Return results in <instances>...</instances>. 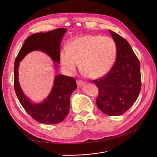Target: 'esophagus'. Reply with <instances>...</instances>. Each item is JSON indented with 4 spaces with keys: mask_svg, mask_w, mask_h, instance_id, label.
I'll use <instances>...</instances> for the list:
<instances>
[{
    "mask_svg": "<svg viewBox=\"0 0 157 157\" xmlns=\"http://www.w3.org/2000/svg\"><path fill=\"white\" fill-rule=\"evenodd\" d=\"M76 83H77L78 86L81 87V86H84V85H85V82H84V81H81V80L77 79V80H76Z\"/></svg>",
    "mask_w": 157,
    "mask_h": 157,
    "instance_id": "34e87169",
    "label": "esophagus"
}]
</instances>
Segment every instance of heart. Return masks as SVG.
I'll list each match as a JSON object with an SVG mask.
<instances>
[{
  "mask_svg": "<svg viewBox=\"0 0 157 157\" xmlns=\"http://www.w3.org/2000/svg\"><path fill=\"white\" fill-rule=\"evenodd\" d=\"M117 53V46L112 38L86 34L74 39L67 47L62 49L60 60L69 74L76 71L81 61V68L88 76L97 79L111 71Z\"/></svg>",
  "mask_w": 157,
  "mask_h": 157,
  "instance_id": "obj_1",
  "label": "heart"
}]
</instances>
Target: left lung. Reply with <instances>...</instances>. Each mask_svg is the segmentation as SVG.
Masks as SVG:
<instances>
[{
	"label": "left lung",
	"instance_id": "8db88e82",
	"mask_svg": "<svg viewBox=\"0 0 157 157\" xmlns=\"http://www.w3.org/2000/svg\"><path fill=\"white\" fill-rule=\"evenodd\" d=\"M109 32L117 46V60L106 75L94 81L99 90L96 103L104 114L119 116L131 108L141 91V66L127 41Z\"/></svg>",
	"mask_w": 157,
	"mask_h": 157
}]
</instances>
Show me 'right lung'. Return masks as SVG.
<instances>
[{
  "label": "right lung",
  "mask_w": 157,
  "mask_h": 157,
  "mask_svg": "<svg viewBox=\"0 0 157 157\" xmlns=\"http://www.w3.org/2000/svg\"><path fill=\"white\" fill-rule=\"evenodd\" d=\"M67 32L60 28L48 32L32 34L25 41L16 57L14 67V90L23 108L35 120L45 124H56L62 122L67 116L70 108V97L77 88L76 80L62 74L55 78L53 86L46 98L40 103H34L25 95L18 81L20 62L28 53L41 51L55 62V69L60 63L61 40Z\"/></svg>",
  "instance_id": "right-lung-1"
}]
</instances>
